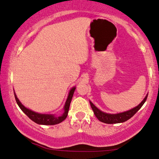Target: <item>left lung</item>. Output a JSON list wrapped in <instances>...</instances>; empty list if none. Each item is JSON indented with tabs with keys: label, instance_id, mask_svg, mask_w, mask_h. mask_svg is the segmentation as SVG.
<instances>
[{
	"label": "left lung",
	"instance_id": "left-lung-1",
	"mask_svg": "<svg viewBox=\"0 0 159 159\" xmlns=\"http://www.w3.org/2000/svg\"><path fill=\"white\" fill-rule=\"evenodd\" d=\"M148 95V93L144 98V99L143 100L142 102L139 105L137 106L136 107L132 108L130 110H128L127 111L118 113V114H108V113H105L98 109L91 101H90V103L91 108H92L93 112H94V114L100 121L106 124L122 123L127 121L128 119H129L131 117L133 116L140 109V108L142 107L143 104L145 103V101H146Z\"/></svg>",
	"mask_w": 159,
	"mask_h": 159
}]
</instances>
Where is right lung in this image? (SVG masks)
Segmentation results:
<instances>
[{
	"label": "right lung",
	"instance_id": "add662e5",
	"mask_svg": "<svg viewBox=\"0 0 159 159\" xmlns=\"http://www.w3.org/2000/svg\"><path fill=\"white\" fill-rule=\"evenodd\" d=\"M76 89V87H72L71 89L69 90L68 97L65 103L64 107V113L62 115L58 116L55 114H40V113L33 111L29 109V108H26L22 103L19 101L18 98H17L16 93H14V96L16 101L19 108L21 110L29 117V118L38 125H54L59 124L64 120L66 118L67 115H68L69 108L70 106V103L71 101V98L73 97V94L75 93V90Z\"/></svg>",
	"mask_w": 159,
	"mask_h": 159
}]
</instances>
